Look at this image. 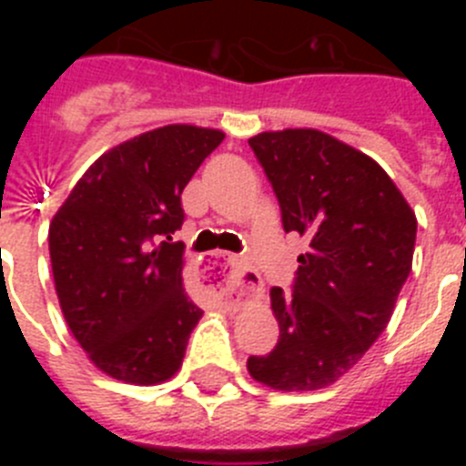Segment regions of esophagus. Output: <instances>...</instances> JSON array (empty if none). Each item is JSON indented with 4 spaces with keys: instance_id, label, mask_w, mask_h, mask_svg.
Instances as JSON below:
<instances>
[{
    "instance_id": "34e87169",
    "label": "esophagus",
    "mask_w": 466,
    "mask_h": 466,
    "mask_svg": "<svg viewBox=\"0 0 466 466\" xmlns=\"http://www.w3.org/2000/svg\"><path fill=\"white\" fill-rule=\"evenodd\" d=\"M200 279L208 289L219 291L228 299H242V296H254L261 291V282H258L252 266L224 252L208 254L203 258Z\"/></svg>"
}]
</instances>
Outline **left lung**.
Masks as SVG:
<instances>
[{
	"label": "left lung",
	"instance_id": "obj_1",
	"mask_svg": "<svg viewBox=\"0 0 466 466\" xmlns=\"http://www.w3.org/2000/svg\"><path fill=\"white\" fill-rule=\"evenodd\" d=\"M278 196L282 226L308 240L291 291L270 289L279 324L254 380L310 392L339 380L371 348L413 266L418 221L376 160L312 127L249 139Z\"/></svg>",
	"mask_w": 466,
	"mask_h": 466
}]
</instances>
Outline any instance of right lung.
Segmentation results:
<instances>
[{
    "mask_svg": "<svg viewBox=\"0 0 466 466\" xmlns=\"http://www.w3.org/2000/svg\"><path fill=\"white\" fill-rule=\"evenodd\" d=\"M224 139L163 126L102 154L48 228L53 279L74 339L106 376L156 385L182 366L203 310L184 289L182 191Z\"/></svg>",
    "mask_w": 466,
    "mask_h": 466,
    "instance_id": "1",
    "label": "right lung"
}]
</instances>
